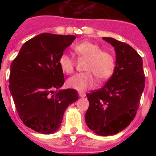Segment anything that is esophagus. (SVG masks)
<instances>
[{"instance_id":"1","label":"esophagus","mask_w":156,"mask_h":156,"mask_svg":"<svg viewBox=\"0 0 156 156\" xmlns=\"http://www.w3.org/2000/svg\"><path fill=\"white\" fill-rule=\"evenodd\" d=\"M78 94H79V96H80V97H85L86 96V94L84 92H79Z\"/></svg>"}]
</instances>
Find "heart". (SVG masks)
Returning a JSON list of instances; mask_svg holds the SVG:
<instances>
[{
    "label": "heart",
    "mask_w": 156,
    "mask_h": 156,
    "mask_svg": "<svg viewBox=\"0 0 156 156\" xmlns=\"http://www.w3.org/2000/svg\"><path fill=\"white\" fill-rule=\"evenodd\" d=\"M73 50L78 58H86L84 73H77L67 80V86L77 90H87L96 84V78L104 82L113 74L116 61L111 51L101 49L100 45L89 40L76 44ZM59 66L64 73H72L75 68V61L67 53H62L59 57Z\"/></svg>",
    "instance_id": "b5f03b06"
}]
</instances>
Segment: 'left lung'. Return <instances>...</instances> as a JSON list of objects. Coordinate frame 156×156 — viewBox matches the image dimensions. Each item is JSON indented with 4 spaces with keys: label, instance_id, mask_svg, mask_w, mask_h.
Wrapping results in <instances>:
<instances>
[{
    "label": "left lung",
    "instance_id": "obj_1",
    "mask_svg": "<svg viewBox=\"0 0 156 156\" xmlns=\"http://www.w3.org/2000/svg\"><path fill=\"white\" fill-rule=\"evenodd\" d=\"M116 51L113 74L101 89L88 93L86 123L100 136L113 135L130 124L139 108L145 87L140 55L126 43L103 37Z\"/></svg>",
    "mask_w": 156,
    "mask_h": 156
}]
</instances>
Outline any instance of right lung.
<instances>
[{"label":"right lung","mask_w":156,"mask_h":156,"mask_svg":"<svg viewBox=\"0 0 156 156\" xmlns=\"http://www.w3.org/2000/svg\"><path fill=\"white\" fill-rule=\"evenodd\" d=\"M75 39L40 34L27 41L11 63L9 88L16 110L24 125L38 133L57 130L67 107L78 99L74 89L59 90L65 83L59 57Z\"/></svg>","instance_id":"add662e5"}]
</instances>
